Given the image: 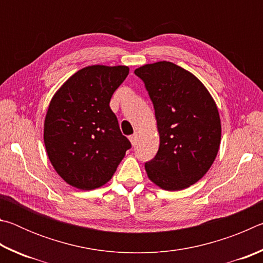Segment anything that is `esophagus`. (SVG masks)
Listing matches in <instances>:
<instances>
[{
    "instance_id": "34e87169",
    "label": "esophagus",
    "mask_w": 263,
    "mask_h": 263,
    "mask_svg": "<svg viewBox=\"0 0 263 263\" xmlns=\"http://www.w3.org/2000/svg\"><path fill=\"white\" fill-rule=\"evenodd\" d=\"M128 139H130L131 144H132L133 146H135V145L137 144V140H138V133H135V135L130 136V137H128Z\"/></svg>"
}]
</instances>
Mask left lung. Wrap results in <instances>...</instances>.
<instances>
[{"mask_svg": "<svg viewBox=\"0 0 263 263\" xmlns=\"http://www.w3.org/2000/svg\"><path fill=\"white\" fill-rule=\"evenodd\" d=\"M135 74L153 102L160 137L157 155L145 163L148 179L164 190L188 188L206 174L219 151L216 102L194 74L173 62L144 65Z\"/></svg>", "mask_w": 263, "mask_h": 263, "instance_id": "1", "label": "left lung"}]
</instances>
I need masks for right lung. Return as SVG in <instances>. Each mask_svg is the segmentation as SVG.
<instances>
[{"mask_svg":"<svg viewBox=\"0 0 263 263\" xmlns=\"http://www.w3.org/2000/svg\"><path fill=\"white\" fill-rule=\"evenodd\" d=\"M128 70L127 66H88L52 97L44 123L46 153L59 176L74 188L104 185L131 147L109 105Z\"/></svg>","mask_w":263,"mask_h":263,"instance_id":"obj_1","label":"right lung"}]
</instances>
